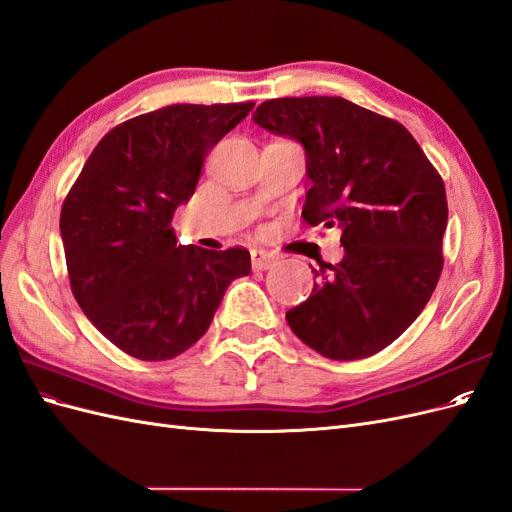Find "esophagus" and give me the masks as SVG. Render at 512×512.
Segmentation results:
<instances>
[{
    "label": "esophagus",
    "mask_w": 512,
    "mask_h": 512,
    "mask_svg": "<svg viewBox=\"0 0 512 512\" xmlns=\"http://www.w3.org/2000/svg\"><path fill=\"white\" fill-rule=\"evenodd\" d=\"M277 260H280V258L271 254V252H267V250H252V267L256 271H267V269L275 267Z\"/></svg>",
    "instance_id": "1"
}]
</instances>
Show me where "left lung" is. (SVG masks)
<instances>
[{"label": "left lung", "instance_id": "left-lung-1", "mask_svg": "<svg viewBox=\"0 0 512 512\" xmlns=\"http://www.w3.org/2000/svg\"><path fill=\"white\" fill-rule=\"evenodd\" d=\"M252 119L305 147L312 188L303 220L342 228V262L312 267L318 284L286 312L290 329L327 359H367L393 344L436 290L444 181L399 121L339 96L267 100Z\"/></svg>", "mask_w": 512, "mask_h": 512}]
</instances>
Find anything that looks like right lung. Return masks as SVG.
<instances>
[{"label": "right lung", "mask_w": 512, "mask_h": 512, "mask_svg": "<svg viewBox=\"0 0 512 512\" xmlns=\"http://www.w3.org/2000/svg\"><path fill=\"white\" fill-rule=\"evenodd\" d=\"M254 102L170 104L104 134L61 207L70 288L91 324L141 361L203 337L226 288L250 275L245 247L177 245L170 228L207 153Z\"/></svg>", "instance_id": "obj_1"}]
</instances>
